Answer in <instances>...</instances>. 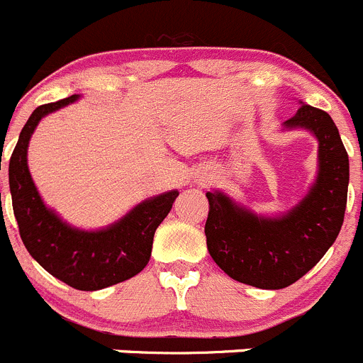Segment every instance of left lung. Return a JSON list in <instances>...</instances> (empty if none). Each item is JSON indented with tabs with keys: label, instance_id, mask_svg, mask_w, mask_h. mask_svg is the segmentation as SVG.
<instances>
[{
	"label": "left lung",
	"instance_id": "obj_1",
	"mask_svg": "<svg viewBox=\"0 0 363 363\" xmlns=\"http://www.w3.org/2000/svg\"><path fill=\"white\" fill-rule=\"evenodd\" d=\"M287 129L318 138V177L289 213L257 216L221 191H207V250L230 279L259 289H284L311 271L339 235L350 184V160L339 129L326 111L301 104Z\"/></svg>",
	"mask_w": 363,
	"mask_h": 363
}]
</instances>
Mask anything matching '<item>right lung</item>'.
I'll return each mask as SVG.
<instances>
[{
    "mask_svg": "<svg viewBox=\"0 0 363 363\" xmlns=\"http://www.w3.org/2000/svg\"><path fill=\"white\" fill-rule=\"evenodd\" d=\"M70 96L42 104L19 135L9 164L12 207L30 255L48 273L79 291H99L138 275L152 252L154 232L167 218L179 191H167L138 203L122 220L103 230H79L42 202L28 170V143L42 117L77 101Z\"/></svg>",
    "mask_w": 363,
    "mask_h": 363,
    "instance_id": "1",
    "label": "right lung"
}]
</instances>
